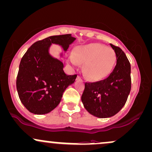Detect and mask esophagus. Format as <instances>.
<instances>
[{"label": "esophagus", "mask_w": 152, "mask_h": 152, "mask_svg": "<svg viewBox=\"0 0 152 152\" xmlns=\"http://www.w3.org/2000/svg\"><path fill=\"white\" fill-rule=\"evenodd\" d=\"M77 79H81V76H77Z\"/></svg>", "instance_id": "34e87169"}]
</instances>
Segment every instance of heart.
Listing matches in <instances>:
<instances>
[{"label":"heart","mask_w":152,"mask_h":152,"mask_svg":"<svg viewBox=\"0 0 152 152\" xmlns=\"http://www.w3.org/2000/svg\"><path fill=\"white\" fill-rule=\"evenodd\" d=\"M68 61L73 66L85 63L84 72L88 79L99 81L109 76L116 62L114 50L99 43L78 46Z\"/></svg>","instance_id":"1"}]
</instances>
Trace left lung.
Returning a JSON list of instances; mask_svg holds the SVG:
<instances>
[{
	"instance_id": "1",
	"label": "left lung",
	"mask_w": 152,
	"mask_h": 152,
	"mask_svg": "<svg viewBox=\"0 0 152 152\" xmlns=\"http://www.w3.org/2000/svg\"><path fill=\"white\" fill-rule=\"evenodd\" d=\"M116 55V66L105 79L86 82L81 96L85 109L100 118L117 114L127 101L131 89V64L119 47L110 44Z\"/></svg>"
}]
</instances>
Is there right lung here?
Returning a JSON list of instances; mask_svg holds the SVG:
<instances>
[{"mask_svg": "<svg viewBox=\"0 0 152 152\" xmlns=\"http://www.w3.org/2000/svg\"><path fill=\"white\" fill-rule=\"evenodd\" d=\"M76 39L71 34L50 36L34 42L25 53L19 64L16 89L19 99L30 113L42 115L59 104L63 94L74 83L77 75H67L63 63L49 54L52 43L65 51Z\"/></svg>", "mask_w": 152, "mask_h": 152, "instance_id": "add662e5", "label": "right lung"}]
</instances>
